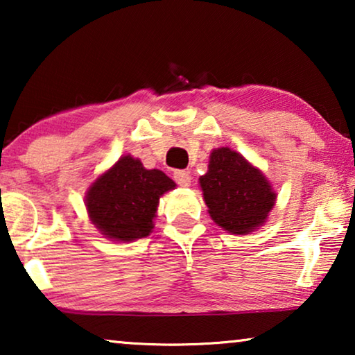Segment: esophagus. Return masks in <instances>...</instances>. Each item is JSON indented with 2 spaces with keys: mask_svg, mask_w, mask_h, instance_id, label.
I'll use <instances>...</instances> for the list:
<instances>
[{
  "mask_svg": "<svg viewBox=\"0 0 355 355\" xmlns=\"http://www.w3.org/2000/svg\"><path fill=\"white\" fill-rule=\"evenodd\" d=\"M174 181H176L181 187H189L191 186V176L186 171H174Z\"/></svg>",
  "mask_w": 355,
  "mask_h": 355,
  "instance_id": "1",
  "label": "esophagus"
}]
</instances>
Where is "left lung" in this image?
Here are the masks:
<instances>
[{
    "label": "left lung",
    "instance_id": "8db88e82",
    "mask_svg": "<svg viewBox=\"0 0 355 355\" xmlns=\"http://www.w3.org/2000/svg\"><path fill=\"white\" fill-rule=\"evenodd\" d=\"M198 181L211 220L232 234L257 230L275 207L276 192L265 174L230 147L213 150Z\"/></svg>",
    "mask_w": 355,
    "mask_h": 355
}]
</instances>
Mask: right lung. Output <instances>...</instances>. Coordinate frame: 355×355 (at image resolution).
<instances>
[{
    "mask_svg": "<svg viewBox=\"0 0 355 355\" xmlns=\"http://www.w3.org/2000/svg\"><path fill=\"white\" fill-rule=\"evenodd\" d=\"M176 187L159 169H145L140 159L121 157L87 191L90 221L105 237L132 242L153 230L159 197Z\"/></svg>",
    "mask_w": 355,
    "mask_h": 355,
    "instance_id": "add662e5",
    "label": "right lung"
}]
</instances>
